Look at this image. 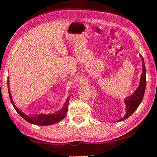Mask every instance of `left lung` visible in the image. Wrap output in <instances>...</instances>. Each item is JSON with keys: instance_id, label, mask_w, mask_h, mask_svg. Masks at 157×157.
<instances>
[{"instance_id": "8db88e82", "label": "left lung", "mask_w": 157, "mask_h": 157, "mask_svg": "<svg viewBox=\"0 0 157 157\" xmlns=\"http://www.w3.org/2000/svg\"><path fill=\"white\" fill-rule=\"evenodd\" d=\"M140 58L142 60V71L141 76H140V84H139L138 87L135 90L134 92L131 95V96L126 97L124 100L125 104V110L126 112L125 116L122 119H120L118 121H122V120H125L128 117L131 116L133 113L136 111L138 106L141 103L142 99L144 97V93H145V87H146V79H145V75H146V70H145V62H144V59L142 58V55H140Z\"/></svg>"}]
</instances>
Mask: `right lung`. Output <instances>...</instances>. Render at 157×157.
Masks as SVG:
<instances>
[{
    "label": "right lung",
    "instance_id": "1",
    "mask_svg": "<svg viewBox=\"0 0 157 157\" xmlns=\"http://www.w3.org/2000/svg\"><path fill=\"white\" fill-rule=\"evenodd\" d=\"M7 86H8V91H9V95H10V98L12 102V105L15 108L18 114L21 117L24 119L25 120H26L27 122H29V123L34 124V125H53V124L57 123V122L61 121L63 119L65 118V117L67 114L68 111V104H69V100L70 97H68L67 100L65 102L63 106L61 109L60 111H57V113H52V114H45V113H42V114H39L37 116H29V115L25 114L24 113L22 112L21 110L18 109L17 108V106L15 105V104L14 103L13 100H12V94L10 92V80H7Z\"/></svg>",
    "mask_w": 157,
    "mask_h": 157
}]
</instances>
